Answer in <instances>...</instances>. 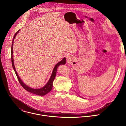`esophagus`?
I'll return each instance as SVG.
<instances>
[{
    "mask_svg": "<svg viewBox=\"0 0 126 126\" xmlns=\"http://www.w3.org/2000/svg\"><path fill=\"white\" fill-rule=\"evenodd\" d=\"M67 58L68 59V60L69 59V57L68 56H67Z\"/></svg>",
    "mask_w": 126,
    "mask_h": 126,
    "instance_id": "34e87169",
    "label": "esophagus"
}]
</instances>
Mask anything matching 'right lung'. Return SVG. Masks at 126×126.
Segmentation results:
<instances>
[{
  "mask_svg": "<svg viewBox=\"0 0 126 126\" xmlns=\"http://www.w3.org/2000/svg\"><path fill=\"white\" fill-rule=\"evenodd\" d=\"M20 30H19L14 35V37H13V39L12 40V45H11V62H12V67L15 71V73L16 74V75L17 77L19 83L21 84V85L22 86V87L25 89L26 91L33 93L34 94L37 95H40V96H44L46 94H47V93H48L52 88V86H53V82L54 80L55 76H56V72H57V68L58 67V66L60 65H64L66 63V58L64 57L61 61H60L59 62H58L54 67L53 69L52 73L51 74V76L48 81V82H47V83L42 88H40V89H33L32 88H30L28 86H27V85H26L22 81V80L20 79V77H19V76L18 75V74L17 73V72L15 70V66L14 65V62H13V41L14 40V38L16 37V36L17 35V34L19 32Z\"/></svg>",
  "mask_w": 126,
  "mask_h": 126,
  "instance_id": "right-lung-1",
  "label": "right lung"
}]
</instances>
